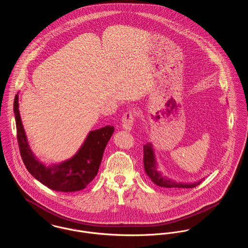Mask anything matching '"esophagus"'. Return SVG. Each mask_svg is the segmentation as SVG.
<instances>
[{"instance_id":"1","label":"esophagus","mask_w":248,"mask_h":248,"mask_svg":"<svg viewBox=\"0 0 248 248\" xmlns=\"http://www.w3.org/2000/svg\"><path fill=\"white\" fill-rule=\"evenodd\" d=\"M134 114L132 111H127L122 119V124H123V128L126 131H130L133 128L134 124Z\"/></svg>"}]
</instances>
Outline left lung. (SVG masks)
Instances as JSON below:
<instances>
[{
	"instance_id": "left-lung-1",
	"label": "left lung",
	"mask_w": 248,
	"mask_h": 248,
	"mask_svg": "<svg viewBox=\"0 0 248 248\" xmlns=\"http://www.w3.org/2000/svg\"><path fill=\"white\" fill-rule=\"evenodd\" d=\"M143 165L147 176L157 186L165 188H193L199 186L204 179L199 180L194 183H182L177 182L167 176H165L159 170V165L155 156L154 148L151 142L143 145Z\"/></svg>"
}]
</instances>
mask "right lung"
I'll use <instances>...</instances> for the list:
<instances>
[{"instance_id":"add662e5","label":"right lung","mask_w":248,"mask_h":248,"mask_svg":"<svg viewBox=\"0 0 248 248\" xmlns=\"http://www.w3.org/2000/svg\"><path fill=\"white\" fill-rule=\"evenodd\" d=\"M17 139L23 162L28 172L48 188L60 192H75L84 189L96 177L105 148L114 132L108 125L89 131L79 150L70 159L60 164L46 165L32 152L24 129L20 111L19 95L14 99Z\"/></svg>"}]
</instances>
